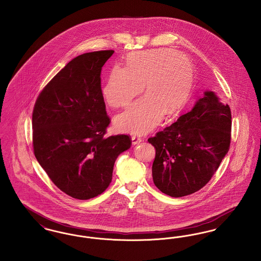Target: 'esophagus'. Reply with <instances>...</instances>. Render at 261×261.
Masks as SVG:
<instances>
[{
	"mask_svg": "<svg viewBox=\"0 0 261 261\" xmlns=\"http://www.w3.org/2000/svg\"><path fill=\"white\" fill-rule=\"evenodd\" d=\"M142 141H143V139H142V137L141 136H138V135H133V136H132V144H133V145L140 144Z\"/></svg>",
	"mask_w": 261,
	"mask_h": 261,
	"instance_id": "34e87169",
	"label": "esophagus"
}]
</instances>
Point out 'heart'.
<instances>
[{"instance_id": "1", "label": "heart", "mask_w": 261, "mask_h": 261, "mask_svg": "<svg viewBox=\"0 0 261 261\" xmlns=\"http://www.w3.org/2000/svg\"><path fill=\"white\" fill-rule=\"evenodd\" d=\"M194 80L192 63L175 50L136 51L126 58V67H112L102 95L111 107H125L144 86L146 97L115 118V127L119 131L144 134L161 121L163 114L173 116L185 107Z\"/></svg>"}]
</instances>
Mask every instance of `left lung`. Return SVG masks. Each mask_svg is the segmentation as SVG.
<instances>
[{
	"instance_id": "8db88e82",
	"label": "left lung",
	"mask_w": 261,
	"mask_h": 261,
	"mask_svg": "<svg viewBox=\"0 0 261 261\" xmlns=\"http://www.w3.org/2000/svg\"><path fill=\"white\" fill-rule=\"evenodd\" d=\"M231 111L212 91L192 110L148 140L155 149L154 185L181 198L207 184L227 154L231 142Z\"/></svg>"
}]
</instances>
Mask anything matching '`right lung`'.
Listing matches in <instances>:
<instances>
[{"mask_svg": "<svg viewBox=\"0 0 261 261\" xmlns=\"http://www.w3.org/2000/svg\"><path fill=\"white\" fill-rule=\"evenodd\" d=\"M113 53L76 57L43 89L34 106V154L54 184L74 199L105 192L116 159L131 147L128 135L105 137L111 120L100 71Z\"/></svg>", "mask_w": 261, "mask_h": 261, "instance_id": "add662e5", "label": "right lung"}]
</instances>
